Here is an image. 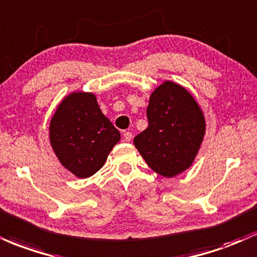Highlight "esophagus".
I'll list each match as a JSON object with an SVG mask.
<instances>
[{
  "label": "esophagus",
  "mask_w": 257,
  "mask_h": 257,
  "mask_svg": "<svg viewBox=\"0 0 257 257\" xmlns=\"http://www.w3.org/2000/svg\"><path fill=\"white\" fill-rule=\"evenodd\" d=\"M132 138H133V135H132L131 132H124V133H123L124 142H131Z\"/></svg>",
  "instance_id": "34e87169"
}]
</instances>
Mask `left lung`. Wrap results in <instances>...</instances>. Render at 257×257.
I'll return each instance as SVG.
<instances>
[{
    "label": "left lung",
    "mask_w": 257,
    "mask_h": 257,
    "mask_svg": "<svg viewBox=\"0 0 257 257\" xmlns=\"http://www.w3.org/2000/svg\"><path fill=\"white\" fill-rule=\"evenodd\" d=\"M149 126L134 145L149 167L173 178L187 171L206 133L204 112L184 86L166 80L151 92L146 109Z\"/></svg>",
    "instance_id": "left-lung-1"
}]
</instances>
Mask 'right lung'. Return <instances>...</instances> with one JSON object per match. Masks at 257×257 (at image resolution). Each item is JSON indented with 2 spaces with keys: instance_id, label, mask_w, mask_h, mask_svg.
I'll return each mask as SVG.
<instances>
[{
  "instance_id": "right-lung-1",
  "label": "right lung",
  "mask_w": 257,
  "mask_h": 257,
  "mask_svg": "<svg viewBox=\"0 0 257 257\" xmlns=\"http://www.w3.org/2000/svg\"><path fill=\"white\" fill-rule=\"evenodd\" d=\"M49 138L61 165L85 179L102 168L120 133L102 113L96 95L79 90L58 103L50 120Z\"/></svg>"
}]
</instances>
